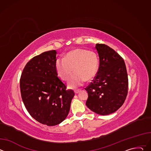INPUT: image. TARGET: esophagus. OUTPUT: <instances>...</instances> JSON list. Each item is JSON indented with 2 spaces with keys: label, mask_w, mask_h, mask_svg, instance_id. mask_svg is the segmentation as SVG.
Masks as SVG:
<instances>
[{
  "label": "esophagus",
  "mask_w": 151,
  "mask_h": 151,
  "mask_svg": "<svg viewBox=\"0 0 151 151\" xmlns=\"http://www.w3.org/2000/svg\"><path fill=\"white\" fill-rule=\"evenodd\" d=\"M75 94H78L79 92H80V90H75Z\"/></svg>",
  "instance_id": "esophagus-1"
}]
</instances>
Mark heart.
Here are the masks:
<instances>
[{
  "mask_svg": "<svg viewBox=\"0 0 151 151\" xmlns=\"http://www.w3.org/2000/svg\"><path fill=\"white\" fill-rule=\"evenodd\" d=\"M99 58L93 51L76 49L59 57L55 61V69L60 78L66 81L73 72L75 73L68 81L70 88L81 86L85 80L90 81L96 75L99 69Z\"/></svg>",
  "mask_w": 151,
  "mask_h": 151,
  "instance_id": "obj_1",
  "label": "heart"
}]
</instances>
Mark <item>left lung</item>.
Instances as JSON below:
<instances>
[{
  "instance_id": "1",
  "label": "left lung",
  "mask_w": 151,
  "mask_h": 151,
  "mask_svg": "<svg viewBox=\"0 0 151 151\" xmlns=\"http://www.w3.org/2000/svg\"><path fill=\"white\" fill-rule=\"evenodd\" d=\"M99 56L98 72L85 88L88 97L86 105L93 112L106 115L116 111L128 93V79L123 58L112 48L102 44L96 45Z\"/></svg>"
}]
</instances>
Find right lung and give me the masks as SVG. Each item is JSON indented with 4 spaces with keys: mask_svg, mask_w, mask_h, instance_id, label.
Returning a JSON list of instances; mask_svg holds the SVG:
<instances>
[{
    "mask_svg": "<svg viewBox=\"0 0 151 151\" xmlns=\"http://www.w3.org/2000/svg\"><path fill=\"white\" fill-rule=\"evenodd\" d=\"M57 52L51 50L32 58L20 78L21 98L30 115L48 126L59 124L67 117L75 96L58 77Z\"/></svg>",
    "mask_w": 151,
    "mask_h": 151,
    "instance_id": "obj_1",
    "label": "right lung"
}]
</instances>
